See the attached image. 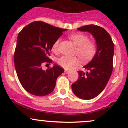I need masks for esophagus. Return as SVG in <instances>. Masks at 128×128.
Here are the masks:
<instances>
[{
    "label": "esophagus",
    "mask_w": 128,
    "mask_h": 128,
    "mask_svg": "<svg viewBox=\"0 0 128 128\" xmlns=\"http://www.w3.org/2000/svg\"><path fill=\"white\" fill-rule=\"evenodd\" d=\"M64 72H65V73H68L70 72V71L67 70H64Z\"/></svg>",
    "instance_id": "obj_1"
}]
</instances>
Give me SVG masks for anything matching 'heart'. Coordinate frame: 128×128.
I'll list each match as a JSON object with an SVG mask.
<instances>
[{
  "instance_id": "obj_1",
  "label": "heart",
  "mask_w": 128,
  "mask_h": 128,
  "mask_svg": "<svg viewBox=\"0 0 128 128\" xmlns=\"http://www.w3.org/2000/svg\"><path fill=\"white\" fill-rule=\"evenodd\" d=\"M69 39L76 45L74 54L78 55L82 62L91 60L97 53V45L93 40H89L86 34L81 32L73 33L69 36ZM60 40L57 39L52 46L53 50L57 49ZM57 63L64 69H70L78 63V58L76 56H69L64 55L57 59Z\"/></svg>"
}]
</instances>
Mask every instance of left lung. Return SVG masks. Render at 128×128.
Instances as JSON below:
<instances>
[{
	"mask_svg": "<svg viewBox=\"0 0 128 128\" xmlns=\"http://www.w3.org/2000/svg\"><path fill=\"white\" fill-rule=\"evenodd\" d=\"M78 30L91 33L97 46L94 57L84 66L87 72L78 71V80L72 85L73 92L77 97L89 100L103 91L111 76L113 68L114 44L110 35L100 26L88 24Z\"/></svg>",
	"mask_w": 128,
	"mask_h": 128,
	"instance_id": "obj_1",
	"label": "left lung"
}]
</instances>
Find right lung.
<instances>
[{"mask_svg":"<svg viewBox=\"0 0 128 128\" xmlns=\"http://www.w3.org/2000/svg\"><path fill=\"white\" fill-rule=\"evenodd\" d=\"M66 30L41 21H36L19 32L14 53V64L18 80L28 92L44 96L54 90L56 79L64 73V68L55 64L44 70L42 64L52 62L48 57L52 46Z\"/></svg>","mask_w":128,"mask_h":128,"instance_id":"add662e5","label":"right lung"}]
</instances>
